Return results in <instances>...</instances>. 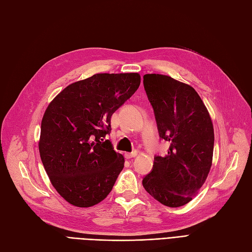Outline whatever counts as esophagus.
Returning a JSON list of instances; mask_svg holds the SVG:
<instances>
[{
	"mask_svg": "<svg viewBox=\"0 0 252 252\" xmlns=\"http://www.w3.org/2000/svg\"><path fill=\"white\" fill-rule=\"evenodd\" d=\"M136 155H138V151L134 150L132 152H126L125 154V158H135Z\"/></svg>",
	"mask_w": 252,
	"mask_h": 252,
	"instance_id": "obj_1",
	"label": "esophagus"
}]
</instances>
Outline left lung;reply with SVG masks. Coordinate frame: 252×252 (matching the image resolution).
<instances>
[{"instance_id": "left-lung-1", "label": "left lung", "mask_w": 252, "mask_h": 252, "mask_svg": "<svg viewBox=\"0 0 252 252\" xmlns=\"http://www.w3.org/2000/svg\"><path fill=\"white\" fill-rule=\"evenodd\" d=\"M143 79L159 138L170 143L166 156H155L143 186L161 204L180 207L192 200L207 179L215 144L212 122L191 86L163 74Z\"/></svg>"}]
</instances>
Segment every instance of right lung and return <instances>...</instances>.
<instances>
[{"mask_svg":"<svg viewBox=\"0 0 252 252\" xmlns=\"http://www.w3.org/2000/svg\"><path fill=\"white\" fill-rule=\"evenodd\" d=\"M139 73H96L67 86L44 113L40 156L52 186L77 207L109 194L124 158L106 135L110 119L138 90Z\"/></svg>","mask_w":252,"mask_h":252,"instance_id":"obj_1","label":"right lung"}]
</instances>
